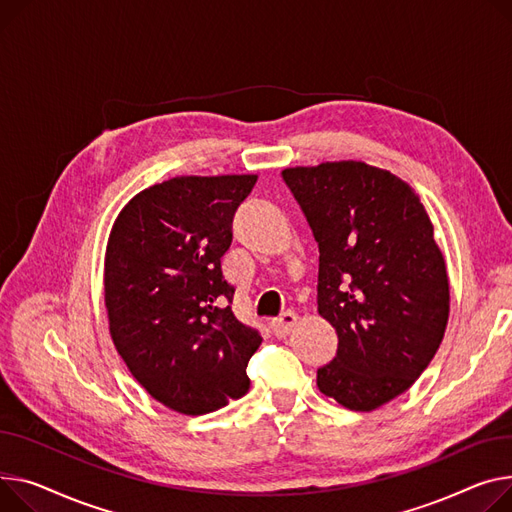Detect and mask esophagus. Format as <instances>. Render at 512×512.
I'll return each mask as SVG.
<instances>
[{
    "mask_svg": "<svg viewBox=\"0 0 512 512\" xmlns=\"http://www.w3.org/2000/svg\"><path fill=\"white\" fill-rule=\"evenodd\" d=\"M296 323H298L296 313L288 311V313H284L280 319L271 321V333H274V335L280 337V339H284V337H288V335L292 333V329L296 327Z\"/></svg>",
    "mask_w": 512,
    "mask_h": 512,
    "instance_id": "esophagus-1",
    "label": "esophagus"
}]
</instances>
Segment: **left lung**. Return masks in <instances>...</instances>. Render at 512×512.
Wrapping results in <instances>:
<instances>
[{"instance_id": "obj_1", "label": "left lung", "mask_w": 512, "mask_h": 512, "mask_svg": "<svg viewBox=\"0 0 512 512\" xmlns=\"http://www.w3.org/2000/svg\"><path fill=\"white\" fill-rule=\"evenodd\" d=\"M319 243V315L337 333L317 387L354 412L410 389L449 321V274L418 193L360 160L284 168Z\"/></svg>"}]
</instances>
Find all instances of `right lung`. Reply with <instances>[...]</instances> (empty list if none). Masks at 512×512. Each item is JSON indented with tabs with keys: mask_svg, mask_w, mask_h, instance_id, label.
<instances>
[{
	"mask_svg": "<svg viewBox=\"0 0 512 512\" xmlns=\"http://www.w3.org/2000/svg\"><path fill=\"white\" fill-rule=\"evenodd\" d=\"M255 183L257 175L168 179L135 195L109 236L113 344L133 379L185 416L216 412L251 385L247 364L261 335L224 306L234 288L220 257Z\"/></svg>",
	"mask_w": 512,
	"mask_h": 512,
	"instance_id": "obj_1",
	"label": "right lung"
}]
</instances>
